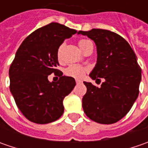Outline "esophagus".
Instances as JSON below:
<instances>
[{"instance_id": "34e87169", "label": "esophagus", "mask_w": 148, "mask_h": 148, "mask_svg": "<svg viewBox=\"0 0 148 148\" xmlns=\"http://www.w3.org/2000/svg\"><path fill=\"white\" fill-rule=\"evenodd\" d=\"M76 82H77V84H80V83L82 82V81H81V80H78V79H77V80H76Z\"/></svg>"}]
</instances>
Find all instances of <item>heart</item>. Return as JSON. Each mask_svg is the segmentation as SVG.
<instances>
[{"label": "heart", "mask_w": 148, "mask_h": 148, "mask_svg": "<svg viewBox=\"0 0 148 148\" xmlns=\"http://www.w3.org/2000/svg\"><path fill=\"white\" fill-rule=\"evenodd\" d=\"M89 40L87 39H80L78 41V45L80 47V49L82 50V49L85 47V45L88 43ZM62 49V46H60L58 51V55L59 57L60 51ZM86 67L83 66L81 65H77V64H71L68 66L65 69V74L66 76L74 77V78H81L83 77V75L85 74V72L86 71Z\"/></svg>", "instance_id": "heart-1"}]
</instances>
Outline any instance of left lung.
Here are the masks:
<instances>
[{"label":"left lung","mask_w":148,"mask_h":148,"mask_svg":"<svg viewBox=\"0 0 148 148\" xmlns=\"http://www.w3.org/2000/svg\"><path fill=\"white\" fill-rule=\"evenodd\" d=\"M96 45L97 62L90 73L92 80L104 78L100 87L84 82L87 91L82 98L86 116L95 122L111 124L125 116L139 94L142 71L129 43L114 32L92 29L79 31Z\"/></svg>","instance_id":"1"}]
</instances>
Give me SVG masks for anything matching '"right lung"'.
<instances>
[{"label": "right lung", "instance_id": "right-lung-1", "mask_svg": "<svg viewBox=\"0 0 148 148\" xmlns=\"http://www.w3.org/2000/svg\"><path fill=\"white\" fill-rule=\"evenodd\" d=\"M58 23H50L29 34L18 49L10 70V90L16 105L27 119L45 124L56 121L64 112L63 99L76 86L75 79L62 76L58 51L66 38L77 33ZM52 73L60 77L50 83Z\"/></svg>", "mask_w": 148, "mask_h": 148}]
</instances>
